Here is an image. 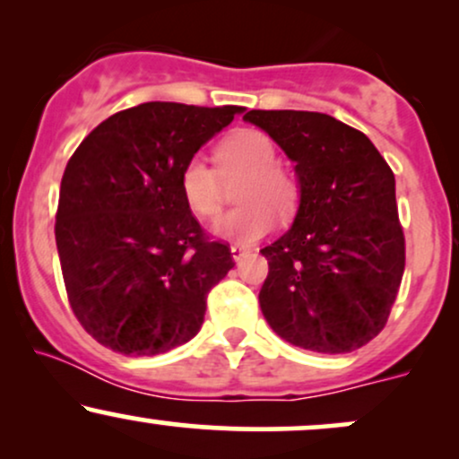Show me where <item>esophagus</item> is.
<instances>
[{
    "label": "esophagus",
    "instance_id": "obj_1",
    "mask_svg": "<svg viewBox=\"0 0 459 459\" xmlns=\"http://www.w3.org/2000/svg\"><path fill=\"white\" fill-rule=\"evenodd\" d=\"M230 255H233L235 261H239V259H244L246 255H250V247H246L241 244H233L230 246Z\"/></svg>",
    "mask_w": 459,
    "mask_h": 459
}]
</instances>
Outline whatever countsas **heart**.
Returning <instances> with one entry per match:
<instances>
[{
    "label": "heart",
    "mask_w": 459,
    "mask_h": 459,
    "mask_svg": "<svg viewBox=\"0 0 459 459\" xmlns=\"http://www.w3.org/2000/svg\"><path fill=\"white\" fill-rule=\"evenodd\" d=\"M215 166L200 155L189 157L178 170V189L189 212L212 220L224 200V181L241 178L237 200L244 204L218 220L213 230L224 239L252 244L272 230L276 211L289 215L298 207L299 186L291 170L278 163L273 140L259 129H237L215 146Z\"/></svg>",
    "instance_id": "1"
}]
</instances>
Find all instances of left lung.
<instances>
[{
  "mask_svg": "<svg viewBox=\"0 0 459 459\" xmlns=\"http://www.w3.org/2000/svg\"><path fill=\"white\" fill-rule=\"evenodd\" d=\"M299 181L291 229L265 246L259 302L278 336L302 350L345 354L386 325L405 267L394 175L362 131L328 114L250 109Z\"/></svg>",
  "mask_w": 459,
  "mask_h": 459,
  "instance_id": "8db88e82",
  "label": "left lung"
}]
</instances>
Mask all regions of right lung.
Listing matches in <instances>:
<instances>
[{
	"instance_id": "obj_1",
	"label": "right lung",
	"mask_w": 459,
	"mask_h": 459,
	"mask_svg": "<svg viewBox=\"0 0 459 459\" xmlns=\"http://www.w3.org/2000/svg\"><path fill=\"white\" fill-rule=\"evenodd\" d=\"M241 108L151 101L94 127L66 163L56 244L83 330L125 356L198 334L209 291L235 265L189 212L178 170Z\"/></svg>"
}]
</instances>
